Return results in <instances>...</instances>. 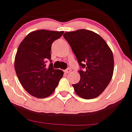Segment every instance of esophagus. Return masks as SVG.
I'll use <instances>...</instances> for the list:
<instances>
[{
    "instance_id": "1",
    "label": "esophagus",
    "mask_w": 132,
    "mask_h": 132,
    "mask_svg": "<svg viewBox=\"0 0 132 132\" xmlns=\"http://www.w3.org/2000/svg\"><path fill=\"white\" fill-rule=\"evenodd\" d=\"M71 71L72 70H71V69L70 68H68L67 69H65L64 70V72L66 73V74H68V73H70L71 72Z\"/></svg>"
}]
</instances>
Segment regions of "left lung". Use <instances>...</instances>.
<instances>
[{
  "instance_id": "left-lung-1",
  "label": "left lung",
  "mask_w": 132,
  "mask_h": 132,
  "mask_svg": "<svg viewBox=\"0 0 132 132\" xmlns=\"http://www.w3.org/2000/svg\"><path fill=\"white\" fill-rule=\"evenodd\" d=\"M80 67L78 83L72 84L76 94L84 99H93L101 94L111 80L114 71L113 54L105 40L86 29L64 33Z\"/></svg>"
}]
</instances>
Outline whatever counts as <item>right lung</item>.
Listing matches in <instances>:
<instances>
[{
    "mask_svg": "<svg viewBox=\"0 0 132 132\" xmlns=\"http://www.w3.org/2000/svg\"><path fill=\"white\" fill-rule=\"evenodd\" d=\"M63 31L38 30L29 33L19 45L15 69L19 81L30 95L44 98L52 95L64 72L54 69L51 60V47ZM51 62L48 67L46 63Z\"/></svg>",
    "mask_w": 132,
    "mask_h": 132,
    "instance_id": "obj_1",
    "label": "right lung"
}]
</instances>
